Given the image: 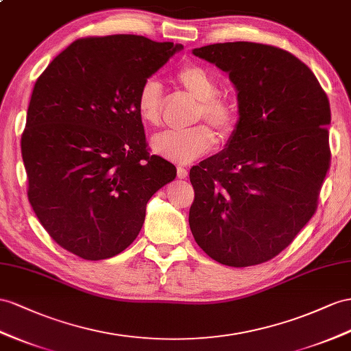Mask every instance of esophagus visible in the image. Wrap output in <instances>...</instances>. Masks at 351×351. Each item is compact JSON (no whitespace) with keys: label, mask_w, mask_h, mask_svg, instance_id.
Wrapping results in <instances>:
<instances>
[{"label":"esophagus","mask_w":351,"mask_h":351,"mask_svg":"<svg viewBox=\"0 0 351 351\" xmlns=\"http://www.w3.org/2000/svg\"><path fill=\"white\" fill-rule=\"evenodd\" d=\"M188 176V170L185 167H178V178L185 179Z\"/></svg>","instance_id":"obj_1"}]
</instances>
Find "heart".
<instances>
[{"instance_id":"obj_1","label":"heart","mask_w":351,"mask_h":351,"mask_svg":"<svg viewBox=\"0 0 351 351\" xmlns=\"http://www.w3.org/2000/svg\"><path fill=\"white\" fill-rule=\"evenodd\" d=\"M176 82L186 93L199 101L194 123L204 120L217 132L221 139L230 138L237 125V110L228 99L218 95L215 77L200 65L190 64L178 71ZM136 111L141 120L148 125H158L163 111V88L156 78L142 83L136 97ZM152 151L169 161L179 165L191 163L204 156L215 145L213 133L203 124L188 130H169L152 139Z\"/></svg>"}]
</instances>
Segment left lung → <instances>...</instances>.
<instances>
[{"label": "left lung", "instance_id": "left-lung-1", "mask_svg": "<svg viewBox=\"0 0 351 351\" xmlns=\"http://www.w3.org/2000/svg\"><path fill=\"white\" fill-rule=\"evenodd\" d=\"M193 53L228 73L240 117L227 148L190 170L191 232L219 264L267 263L317 209L330 163L328 96L283 49L236 41Z\"/></svg>", "mask_w": 351, "mask_h": 351}]
</instances>
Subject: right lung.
I'll return each instance as SVG.
<instances>
[{
    "instance_id": "right-lung-1",
    "label": "right lung",
    "mask_w": 351,
    "mask_h": 351,
    "mask_svg": "<svg viewBox=\"0 0 351 351\" xmlns=\"http://www.w3.org/2000/svg\"><path fill=\"white\" fill-rule=\"evenodd\" d=\"M179 50L142 35L80 38L35 83L21 141L28 200L68 252L87 261L123 252L148 200L176 178L149 154L136 97Z\"/></svg>"
}]
</instances>
